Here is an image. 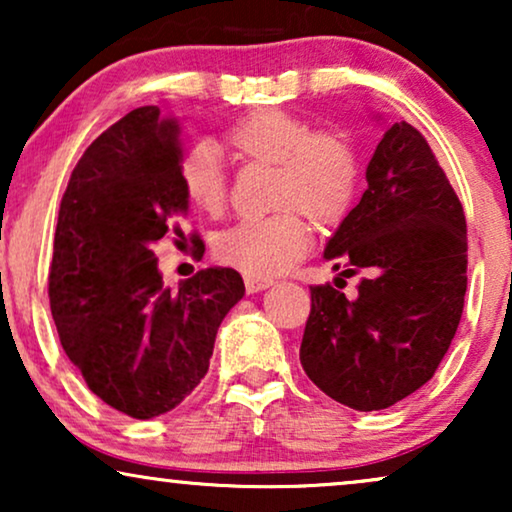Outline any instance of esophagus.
Here are the masks:
<instances>
[{"instance_id": "obj_1", "label": "esophagus", "mask_w": 512, "mask_h": 512, "mask_svg": "<svg viewBox=\"0 0 512 512\" xmlns=\"http://www.w3.org/2000/svg\"><path fill=\"white\" fill-rule=\"evenodd\" d=\"M272 284H275V282H272V279H268V277H251V275H244V286H247V293L265 291V289H270Z\"/></svg>"}]
</instances>
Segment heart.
<instances>
[{
    "mask_svg": "<svg viewBox=\"0 0 512 512\" xmlns=\"http://www.w3.org/2000/svg\"><path fill=\"white\" fill-rule=\"evenodd\" d=\"M228 144L247 158L277 163L272 202L275 212L244 216L221 230L214 256L251 277H272L289 270L312 242L305 214L321 223L349 212L361 188V156L356 144L338 130H314L307 118L284 109H261L228 130ZM179 184L186 200L205 214H219L228 198V177L221 153L207 139L181 151Z\"/></svg>",
    "mask_w": 512,
    "mask_h": 512,
    "instance_id": "heart-1",
    "label": "heart"
}]
</instances>
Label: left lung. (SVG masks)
I'll return each instance as SVG.
<instances>
[{
  "label": "left lung",
  "instance_id": "left-lung-1",
  "mask_svg": "<svg viewBox=\"0 0 512 512\" xmlns=\"http://www.w3.org/2000/svg\"><path fill=\"white\" fill-rule=\"evenodd\" d=\"M366 179L324 251L342 275H361L356 293L310 286L300 342L307 377L361 412L389 408L431 380L457 333L468 268L464 207L422 132L391 125Z\"/></svg>",
  "mask_w": 512,
  "mask_h": 512
}]
</instances>
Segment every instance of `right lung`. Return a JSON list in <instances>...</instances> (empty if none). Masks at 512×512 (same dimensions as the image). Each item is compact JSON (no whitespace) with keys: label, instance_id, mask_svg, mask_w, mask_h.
Wrapping results in <instances>:
<instances>
[{"label":"right lung","instance_id":"right-lung-1","mask_svg":"<svg viewBox=\"0 0 512 512\" xmlns=\"http://www.w3.org/2000/svg\"><path fill=\"white\" fill-rule=\"evenodd\" d=\"M181 123L158 107L125 114L88 146L62 195L48 298L69 361L111 408L151 419L177 408L207 375L221 321L244 296L233 268L163 286L153 242L181 230Z\"/></svg>","mask_w":512,"mask_h":512}]
</instances>
